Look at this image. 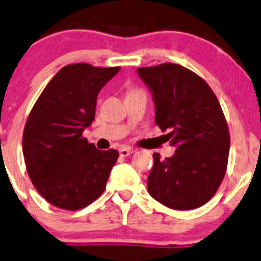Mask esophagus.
Masks as SVG:
<instances>
[{
    "mask_svg": "<svg viewBox=\"0 0 261 261\" xmlns=\"http://www.w3.org/2000/svg\"><path fill=\"white\" fill-rule=\"evenodd\" d=\"M119 153H120V156H129L130 153H133V148H129V147H123L119 150Z\"/></svg>",
    "mask_w": 261,
    "mask_h": 261,
    "instance_id": "esophagus-1",
    "label": "esophagus"
}]
</instances>
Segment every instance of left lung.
<instances>
[{
    "label": "left lung",
    "instance_id": "left-lung-1",
    "mask_svg": "<svg viewBox=\"0 0 261 261\" xmlns=\"http://www.w3.org/2000/svg\"><path fill=\"white\" fill-rule=\"evenodd\" d=\"M152 93L155 123L177 147L172 158L153 153L150 195L170 209L192 210L219 188L229 155V130L217 96L202 78L178 64L138 68Z\"/></svg>",
    "mask_w": 261,
    "mask_h": 261
}]
</instances>
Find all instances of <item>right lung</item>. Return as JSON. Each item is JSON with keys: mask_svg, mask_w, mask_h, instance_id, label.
I'll use <instances>...</instances> for the list:
<instances>
[{"mask_svg": "<svg viewBox=\"0 0 261 261\" xmlns=\"http://www.w3.org/2000/svg\"><path fill=\"white\" fill-rule=\"evenodd\" d=\"M119 70L86 63L64 66L29 114L23 133L27 170L54 206L83 209L105 190L119 152L97 150L82 133L95 119L98 92Z\"/></svg>", "mask_w": 261, "mask_h": 261, "instance_id": "right-lung-1", "label": "right lung"}]
</instances>
